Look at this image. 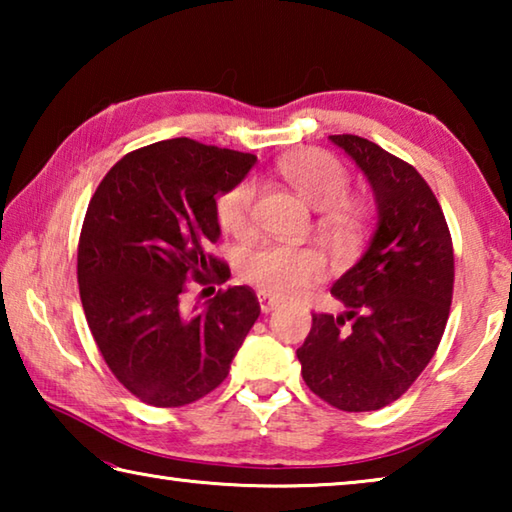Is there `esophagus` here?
Segmentation results:
<instances>
[{
    "mask_svg": "<svg viewBox=\"0 0 512 512\" xmlns=\"http://www.w3.org/2000/svg\"><path fill=\"white\" fill-rule=\"evenodd\" d=\"M257 300H259V307H262L264 314H268V311H273L277 305H280V302L268 296V293H264V291L257 293Z\"/></svg>",
    "mask_w": 512,
    "mask_h": 512,
    "instance_id": "34e87169",
    "label": "esophagus"
}]
</instances>
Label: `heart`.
Here are the masks:
<instances>
[{
    "instance_id": "b5f03b06",
    "label": "heart",
    "mask_w": 512,
    "mask_h": 512,
    "mask_svg": "<svg viewBox=\"0 0 512 512\" xmlns=\"http://www.w3.org/2000/svg\"><path fill=\"white\" fill-rule=\"evenodd\" d=\"M282 178L305 198L323 210L320 232L339 248H350L359 239L366 223L368 207L359 198L345 196L350 173L339 158L320 149H302L284 155L277 162ZM257 185L253 178H241L216 198V219L221 228L235 237L253 232V207ZM323 257L311 248L262 246L241 257L239 273L246 282L275 298H291L323 277Z\"/></svg>"
}]
</instances>
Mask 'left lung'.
Instances as JSON below:
<instances>
[{"label":"left lung","mask_w":512,"mask_h":512,"mask_svg":"<svg viewBox=\"0 0 512 512\" xmlns=\"http://www.w3.org/2000/svg\"><path fill=\"white\" fill-rule=\"evenodd\" d=\"M366 173L377 230L332 296L345 314H311L298 361L311 393L341 411H377L402 397L443 339L454 293L445 214L418 171L359 135H329Z\"/></svg>","instance_id":"1"}]
</instances>
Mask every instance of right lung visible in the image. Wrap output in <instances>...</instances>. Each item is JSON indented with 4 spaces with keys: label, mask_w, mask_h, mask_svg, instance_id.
<instances>
[{
    "label": "right lung",
    "mask_w": 512,
    "mask_h": 512,
    "mask_svg": "<svg viewBox=\"0 0 512 512\" xmlns=\"http://www.w3.org/2000/svg\"><path fill=\"white\" fill-rule=\"evenodd\" d=\"M255 160L176 137L124 155L92 196L76 257L81 302L103 361L137 400L162 409L201 400L255 325L250 287L219 291L192 314L183 307L192 282L230 277L210 255L221 235L214 196Z\"/></svg>",
    "instance_id": "1"
}]
</instances>
